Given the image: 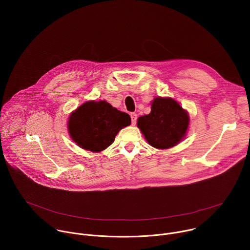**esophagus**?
Here are the masks:
<instances>
[{
    "instance_id": "1",
    "label": "esophagus",
    "mask_w": 250,
    "mask_h": 250,
    "mask_svg": "<svg viewBox=\"0 0 250 250\" xmlns=\"http://www.w3.org/2000/svg\"><path fill=\"white\" fill-rule=\"evenodd\" d=\"M130 119H131V124L132 125H134L136 124V120H137V115L135 113H131L130 114Z\"/></svg>"
}]
</instances>
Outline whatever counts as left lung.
<instances>
[{
    "label": "left lung",
    "instance_id": "obj_1",
    "mask_svg": "<svg viewBox=\"0 0 250 250\" xmlns=\"http://www.w3.org/2000/svg\"><path fill=\"white\" fill-rule=\"evenodd\" d=\"M190 118L172 98L156 97L151 102V112L137 119V127L148 144L159 149L175 146L184 138Z\"/></svg>",
    "mask_w": 250,
    "mask_h": 250
}]
</instances>
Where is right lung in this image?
<instances>
[{
    "instance_id": "1",
    "label": "right lung",
    "mask_w": 250,
    "mask_h": 250,
    "mask_svg": "<svg viewBox=\"0 0 250 250\" xmlns=\"http://www.w3.org/2000/svg\"><path fill=\"white\" fill-rule=\"evenodd\" d=\"M130 117L105 101H89L71 113L68 131L78 146L100 152L110 146L118 132L129 125Z\"/></svg>"
}]
</instances>
